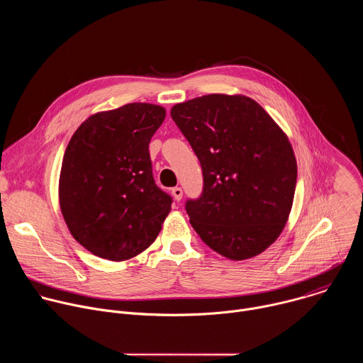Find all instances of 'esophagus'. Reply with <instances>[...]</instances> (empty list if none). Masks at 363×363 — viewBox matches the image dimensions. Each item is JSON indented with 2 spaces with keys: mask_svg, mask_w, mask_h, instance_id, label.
<instances>
[{
  "mask_svg": "<svg viewBox=\"0 0 363 363\" xmlns=\"http://www.w3.org/2000/svg\"><path fill=\"white\" fill-rule=\"evenodd\" d=\"M172 196L175 198V201H181L182 199V188H179V186L172 188Z\"/></svg>",
  "mask_w": 363,
  "mask_h": 363,
  "instance_id": "34e87169",
  "label": "esophagus"
}]
</instances>
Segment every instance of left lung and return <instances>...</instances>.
Here are the masks:
<instances>
[{"label":"left lung","mask_w":363,"mask_h":363,"mask_svg":"<svg viewBox=\"0 0 363 363\" xmlns=\"http://www.w3.org/2000/svg\"><path fill=\"white\" fill-rule=\"evenodd\" d=\"M171 116L203 174L201 198L186 202L201 240L235 262L267 250L286 227L297 181L284 130L244 94L195 97L177 103Z\"/></svg>","instance_id":"left-lung-1"}]
</instances>
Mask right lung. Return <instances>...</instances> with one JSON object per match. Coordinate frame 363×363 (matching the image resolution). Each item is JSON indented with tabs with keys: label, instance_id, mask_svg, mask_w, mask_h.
Masks as SVG:
<instances>
[{
	"label": "right lung",
	"instance_id": "1",
	"mask_svg": "<svg viewBox=\"0 0 363 363\" xmlns=\"http://www.w3.org/2000/svg\"><path fill=\"white\" fill-rule=\"evenodd\" d=\"M167 111L128 103L89 116L62 162L59 202L73 238L91 254L125 262L162 230L172 199L155 185L149 142Z\"/></svg>",
	"mask_w": 363,
	"mask_h": 363
}]
</instances>
